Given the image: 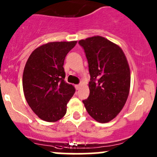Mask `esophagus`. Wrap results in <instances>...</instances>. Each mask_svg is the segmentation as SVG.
<instances>
[{
  "label": "esophagus",
  "mask_w": 157,
  "mask_h": 157,
  "mask_svg": "<svg viewBox=\"0 0 157 157\" xmlns=\"http://www.w3.org/2000/svg\"><path fill=\"white\" fill-rule=\"evenodd\" d=\"M75 89H76V90H79V89H80V87H81V85H75Z\"/></svg>",
  "instance_id": "obj_1"
}]
</instances>
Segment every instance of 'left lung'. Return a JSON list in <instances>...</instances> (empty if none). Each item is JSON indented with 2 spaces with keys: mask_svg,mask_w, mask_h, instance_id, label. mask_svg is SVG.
Masks as SVG:
<instances>
[{
  "mask_svg": "<svg viewBox=\"0 0 157 157\" xmlns=\"http://www.w3.org/2000/svg\"><path fill=\"white\" fill-rule=\"evenodd\" d=\"M88 62L90 94L83 100L88 114L99 123H108L122 110L130 87V70L124 52L100 36L78 41Z\"/></svg>",
  "mask_w": 157,
  "mask_h": 157,
  "instance_id": "1",
  "label": "left lung"
}]
</instances>
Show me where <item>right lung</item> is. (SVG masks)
Returning <instances> with one entry per match:
<instances>
[{
	"label": "right lung",
	"mask_w": 157,
	"mask_h": 157,
	"mask_svg": "<svg viewBox=\"0 0 157 157\" xmlns=\"http://www.w3.org/2000/svg\"><path fill=\"white\" fill-rule=\"evenodd\" d=\"M77 41L52 42L38 47L30 55L22 77L25 99L40 119L55 122L67 113L75 90L64 81V60Z\"/></svg>",
	"instance_id": "right-lung-1"
}]
</instances>
